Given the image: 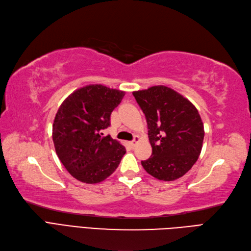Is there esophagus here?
Masks as SVG:
<instances>
[{"label":"esophagus","instance_id":"1","mask_svg":"<svg viewBox=\"0 0 251 251\" xmlns=\"http://www.w3.org/2000/svg\"><path fill=\"white\" fill-rule=\"evenodd\" d=\"M138 141H139V137H138V136H135L134 140L129 142V144H131V146H135V145L137 144V142H138Z\"/></svg>","mask_w":251,"mask_h":251}]
</instances>
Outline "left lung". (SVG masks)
<instances>
[{"label": "left lung", "instance_id": "1", "mask_svg": "<svg viewBox=\"0 0 251 251\" xmlns=\"http://www.w3.org/2000/svg\"><path fill=\"white\" fill-rule=\"evenodd\" d=\"M146 118L151 157L141 161L148 174L160 180L186 175L200 157L204 129L193 103L163 85L134 91Z\"/></svg>", "mask_w": 251, "mask_h": 251}]
</instances>
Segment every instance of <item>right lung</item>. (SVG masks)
<instances>
[{
    "label": "right lung",
    "instance_id": "right-lung-1",
    "mask_svg": "<svg viewBox=\"0 0 251 251\" xmlns=\"http://www.w3.org/2000/svg\"><path fill=\"white\" fill-rule=\"evenodd\" d=\"M125 97V91L96 84L76 89L59 107L53 141L59 160L70 174L86 184H98L118 167L126 148L101 131Z\"/></svg>",
    "mask_w": 251,
    "mask_h": 251
}]
</instances>
